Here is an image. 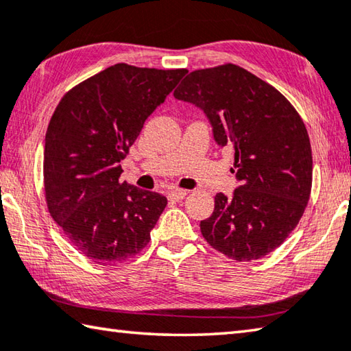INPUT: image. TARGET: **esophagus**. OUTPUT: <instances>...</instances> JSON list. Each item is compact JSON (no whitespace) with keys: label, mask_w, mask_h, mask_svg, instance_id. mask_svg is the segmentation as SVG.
Instances as JSON below:
<instances>
[{"label":"esophagus","mask_w":351,"mask_h":351,"mask_svg":"<svg viewBox=\"0 0 351 351\" xmlns=\"http://www.w3.org/2000/svg\"><path fill=\"white\" fill-rule=\"evenodd\" d=\"M186 196H187L186 190L176 189V190H170V192H169V199H170V201H175V202L182 201Z\"/></svg>","instance_id":"obj_1"}]
</instances>
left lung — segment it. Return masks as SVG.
Listing matches in <instances>:
<instances>
[{
	"label": "left lung",
	"instance_id": "left-lung-1",
	"mask_svg": "<svg viewBox=\"0 0 351 351\" xmlns=\"http://www.w3.org/2000/svg\"><path fill=\"white\" fill-rule=\"evenodd\" d=\"M204 110L215 141L234 150L233 197L218 193L201 233L234 261L259 259L295 230L313 180L310 138L284 95L237 64L190 72L173 92Z\"/></svg>",
	"mask_w": 351,
	"mask_h": 351
}]
</instances>
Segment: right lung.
Returning <instances> with one entry per match:
<instances>
[{
	"label": "right lung",
	"mask_w": 351,
	"mask_h": 351,
	"mask_svg": "<svg viewBox=\"0 0 351 351\" xmlns=\"http://www.w3.org/2000/svg\"><path fill=\"white\" fill-rule=\"evenodd\" d=\"M186 73L119 62L70 88L50 118L44 145L49 213L93 263H123L149 244L167 199L119 182V162Z\"/></svg>",
	"instance_id": "right-lung-1"
}]
</instances>
